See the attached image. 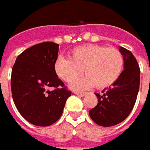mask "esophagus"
<instances>
[{"instance_id": "esophagus-1", "label": "esophagus", "mask_w": 150, "mask_h": 150, "mask_svg": "<svg viewBox=\"0 0 150 150\" xmlns=\"http://www.w3.org/2000/svg\"><path fill=\"white\" fill-rule=\"evenodd\" d=\"M74 93L78 96H81V97H83L87 94V93H84V92H74Z\"/></svg>"}]
</instances>
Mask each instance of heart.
Instances as JSON below:
<instances>
[{"label": "heart", "instance_id": "obj_1", "mask_svg": "<svg viewBox=\"0 0 150 150\" xmlns=\"http://www.w3.org/2000/svg\"><path fill=\"white\" fill-rule=\"evenodd\" d=\"M122 52L114 47L88 44L72 50L71 59L59 57L54 64L55 72L66 83L79 78L83 72L86 77L71 85L73 89H86L95 85L103 89L117 82L124 70Z\"/></svg>", "mask_w": 150, "mask_h": 150}]
</instances>
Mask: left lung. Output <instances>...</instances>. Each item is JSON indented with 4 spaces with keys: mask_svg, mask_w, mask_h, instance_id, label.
<instances>
[{
    "mask_svg": "<svg viewBox=\"0 0 150 150\" xmlns=\"http://www.w3.org/2000/svg\"><path fill=\"white\" fill-rule=\"evenodd\" d=\"M124 59V70L116 83L103 91V94L95 93L97 106L89 111V116L96 124L110 127L123 122L135 104L139 89L140 69L138 62L129 50L120 47Z\"/></svg>",
    "mask_w": 150,
    "mask_h": 150,
    "instance_id": "obj_1",
    "label": "left lung"
}]
</instances>
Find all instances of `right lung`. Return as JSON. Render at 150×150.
Wrapping results in <instances>:
<instances>
[{"instance_id": "1", "label": "right lung", "mask_w": 150, "mask_h": 150, "mask_svg": "<svg viewBox=\"0 0 150 150\" xmlns=\"http://www.w3.org/2000/svg\"><path fill=\"white\" fill-rule=\"evenodd\" d=\"M58 47L52 42L34 45L16 57L12 67L11 88L15 105L26 121L37 126L57 122L72 93L55 72ZM49 87L55 89L50 91Z\"/></svg>"}]
</instances>
